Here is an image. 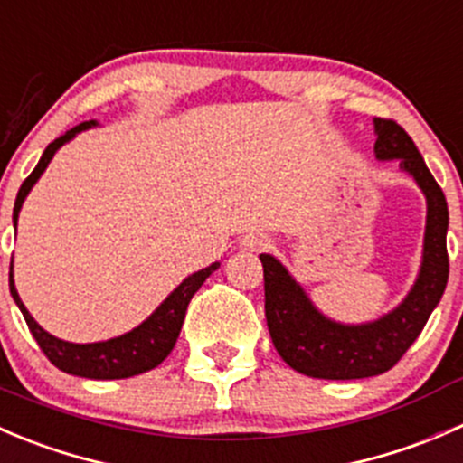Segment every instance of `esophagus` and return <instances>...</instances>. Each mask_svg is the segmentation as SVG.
<instances>
[{
    "label": "esophagus",
    "mask_w": 463,
    "mask_h": 463,
    "mask_svg": "<svg viewBox=\"0 0 463 463\" xmlns=\"http://www.w3.org/2000/svg\"><path fill=\"white\" fill-rule=\"evenodd\" d=\"M271 246V237L264 235V232H255L241 240V249L250 250V253H260V250H267Z\"/></svg>",
    "instance_id": "34e87169"
}]
</instances>
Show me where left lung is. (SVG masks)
Listing matches in <instances>:
<instances>
[{"instance_id":"obj_1","label":"left lung","mask_w":463,"mask_h":463,"mask_svg":"<svg viewBox=\"0 0 463 463\" xmlns=\"http://www.w3.org/2000/svg\"><path fill=\"white\" fill-rule=\"evenodd\" d=\"M375 158L401 160L428 205L423 258L405 298L375 321L341 323L326 317L285 264L262 253L264 314L278 355L298 373L321 380L373 378L407 353L441 300L448 285V203L414 140L392 119H373Z\"/></svg>"}]
</instances>
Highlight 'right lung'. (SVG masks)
I'll return each instance as SVG.
<instances>
[{
  "label": "right lung",
  "mask_w": 463,
  "mask_h": 463,
  "mask_svg": "<svg viewBox=\"0 0 463 463\" xmlns=\"http://www.w3.org/2000/svg\"><path fill=\"white\" fill-rule=\"evenodd\" d=\"M94 127H99L97 119L79 124V127L67 131L65 136L53 140L52 145L44 149L40 163L35 165V169L29 174V178L22 183L20 192H17L15 208H13V226H17L22 203H24V199L29 196V192L33 190L35 183L40 181L44 169L49 167V163H52V158L56 156V151L61 149L62 145H67L70 140H74L80 131H88V128ZM217 269L219 262H213L210 267L194 271L192 276H187L185 280H183L181 285H178L176 289H174L172 294H169L167 298H165L163 303L140 323V326L124 332V335L119 336H112V339L94 341V344H71V341L58 339V336L49 335V332L31 317L29 309L24 307V303H22L20 294H17L15 289V280H13V264L8 287H11L13 300H15V305L20 307L31 335L35 336V341H38V345L43 348V353L49 357V362H52L56 369L88 380H122L146 373V371L156 369L160 362H165V357L172 353V348L176 345L178 335H181L183 318H185L187 305H190L192 296L199 291V287L203 285L205 278H210V273H214Z\"/></svg>",
  "instance_id": "right-lung-1"
}]
</instances>
